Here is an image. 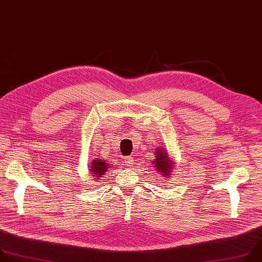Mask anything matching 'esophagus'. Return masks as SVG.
Masks as SVG:
<instances>
[{
  "label": "esophagus",
  "instance_id": "esophagus-1",
  "mask_svg": "<svg viewBox=\"0 0 262 262\" xmlns=\"http://www.w3.org/2000/svg\"><path fill=\"white\" fill-rule=\"evenodd\" d=\"M123 162L125 163V165L131 166V165L134 163V159L132 158L131 156H127V157H125V158H124V161H123Z\"/></svg>",
  "mask_w": 262,
  "mask_h": 262
}]
</instances>
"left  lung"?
<instances>
[{"label": "left lung", "instance_id": "left-lung-1", "mask_svg": "<svg viewBox=\"0 0 262 262\" xmlns=\"http://www.w3.org/2000/svg\"><path fill=\"white\" fill-rule=\"evenodd\" d=\"M158 151L156 152V157L157 158L155 159V167L158 169L157 171L161 172L165 176H169L170 174V170L172 169V162L169 161L167 154L165 152V150L163 149H157Z\"/></svg>", "mask_w": 262, "mask_h": 262}]
</instances>
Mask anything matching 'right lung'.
Instances as JSON below:
<instances>
[{"label":"right lung","instance_id":"obj_1","mask_svg":"<svg viewBox=\"0 0 262 262\" xmlns=\"http://www.w3.org/2000/svg\"><path fill=\"white\" fill-rule=\"evenodd\" d=\"M108 166H110V164L106 161H104L103 159H97L92 162L91 167L89 169L91 170V173L93 174V177L100 178L102 174H104V172L107 170Z\"/></svg>","mask_w":262,"mask_h":262}]
</instances>
